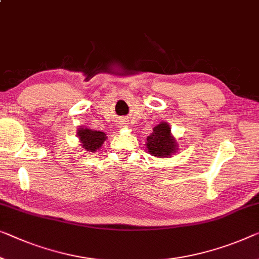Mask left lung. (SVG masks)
I'll return each mask as SVG.
<instances>
[{"mask_svg":"<svg viewBox=\"0 0 259 259\" xmlns=\"http://www.w3.org/2000/svg\"><path fill=\"white\" fill-rule=\"evenodd\" d=\"M145 146L148 152L157 158H171L179 150L178 141L172 135L167 122H160L154 126L146 138Z\"/></svg>","mask_w":259,"mask_h":259,"instance_id":"left-lung-1","label":"left lung"}]
</instances>
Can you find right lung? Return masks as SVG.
Masks as SVG:
<instances>
[{
  "instance_id": "add662e5",
  "label": "right lung",
  "mask_w": 259,
  "mask_h": 259,
  "mask_svg": "<svg viewBox=\"0 0 259 259\" xmlns=\"http://www.w3.org/2000/svg\"><path fill=\"white\" fill-rule=\"evenodd\" d=\"M76 136L79 138L80 146L87 152H96L107 140L105 133L90 129L87 126H79L76 130Z\"/></svg>"
}]
</instances>
